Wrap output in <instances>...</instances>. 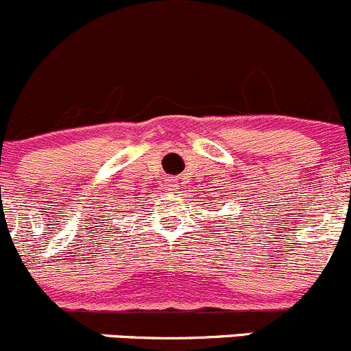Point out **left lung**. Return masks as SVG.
Returning a JSON list of instances; mask_svg holds the SVG:
<instances>
[{
	"instance_id": "8db88e82",
	"label": "left lung",
	"mask_w": 351,
	"mask_h": 351,
	"mask_svg": "<svg viewBox=\"0 0 351 351\" xmlns=\"http://www.w3.org/2000/svg\"><path fill=\"white\" fill-rule=\"evenodd\" d=\"M234 229H236V228H234Z\"/></svg>"
}]
</instances>
